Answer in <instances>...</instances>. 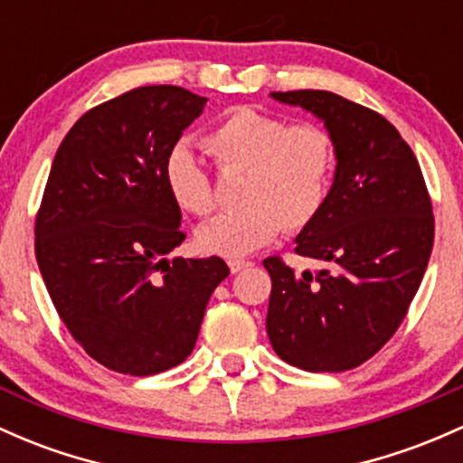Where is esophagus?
Returning a JSON list of instances; mask_svg holds the SVG:
<instances>
[{
	"label": "esophagus",
	"instance_id": "34e87169",
	"mask_svg": "<svg viewBox=\"0 0 463 463\" xmlns=\"http://www.w3.org/2000/svg\"><path fill=\"white\" fill-rule=\"evenodd\" d=\"M250 266H252V263L250 261H243V259H231V261H228V268H231L232 274L246 270V268H250Z\"/></svg>",
	"mask_w": 463,
	"mask_h": 463
}]
</instances>
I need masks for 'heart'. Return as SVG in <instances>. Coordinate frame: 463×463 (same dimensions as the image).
<instances>
[{"mask_svg":"<svg viewBox=\"0 0 463 463\" xmlns=\"http://www.w3.org/2000/svg\"><path fill=\"white\" fill-rule=\"evenodd\" d=\"M206 151L222 169H243L241 208L197 231L208 255L246 257L270 243L283 226L301 231L321 215L336 166V149L321 125H289L255 108H237L208 131ZM165 184L182 211L208 215L215 206L211 180L189 145L165 162Z\"/></svg>","mask_w":463,"mask_h":463,"instance_id":"heart-1","label":"heart"}]
</instances>
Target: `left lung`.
Masks as SVG:
<instances>
[{"label":"left lung","instance_id":"obj_1","mask_svg":"<svg viewBox=\"0 0 463 463\" xmlns=\"http://www.w3.org/2000/svg\"><path fill=\"white\" fill-rule=\"evenodd\" d=\"M317 116L336 149L321 215L297 235V252L329 263L297 274L279 257L266 329L272 349L306 372H347L402 323L433 250V206L420 165L393 125L323 90L272 91Z\"/></svg>","mask_w":463,"mask_h":463}]
</instances>
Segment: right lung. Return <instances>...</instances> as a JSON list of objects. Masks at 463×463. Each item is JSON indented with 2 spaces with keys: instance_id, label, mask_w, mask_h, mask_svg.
<instances>
[{
  "instance_id": "1",
  "label": "right lung",
  "mask_w": 463,
  "mask_h": 463,
  "mask_svg": "<svg viewBox=\"0 0 463 463\" xmlns=\"http://www.w3.org/2000/svg\"><path fill=\"white\" fill-rule=\"evenodd\" d=\"M204 96L146 85L76 120L34 226L39 270L61 321L111 372L154 375L195 347L220 257L166 259L184 241L165 162Z\"/></svg>"
}]
</instances>
